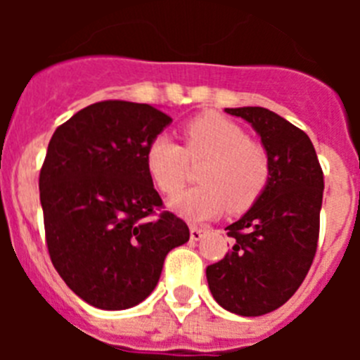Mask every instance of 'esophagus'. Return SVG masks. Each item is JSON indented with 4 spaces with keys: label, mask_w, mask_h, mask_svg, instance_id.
Returning a JSON list of instances; mask_svg holds the SVG:
<instances>
[{
    "label": "esophagus",
    "mask_w": 360,
    "mask_h": 360,
    "mask_svg": "<svg viewBox=\"0 0 360 360\" xmlns=\"http://www.w3.org/2000/svg\"><path fill=\"white\" fill-rule=\"evenodd\" d=\"M205 234V229L203 227H191V240L193 241H200Z\"/></svg>",
    "instance_id": "obj_1"
}]
</instances>
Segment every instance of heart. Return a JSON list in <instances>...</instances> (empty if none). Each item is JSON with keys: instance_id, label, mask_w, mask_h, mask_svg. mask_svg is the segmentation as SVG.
<instances>
[{"instance_id": "1", "label": "heart", "mask_w": 360, "mask_h": 360, "mask_svg": "<svg viewBox=\"0 0 360 360\" xmlns=\"http://www.w3.org/2000/svg\"><path fill=\"white\" fill-rule=\"evenodd\" d=\"M184 136L186 149L167 135H157L146 149V169L165 195L182 189L187 158H207L198 173L202 186L173 196L171 211L189 221H205L225 207L231 212L245 211L262 196L269 184L270 158L236 122L205 113L186 124Z\"/></svg>"}]
</instances>
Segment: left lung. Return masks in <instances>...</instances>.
I'll return each mask as SVG.
<instances>
[{
    "instance_id": "obj_1",
    "label": "left lung",
    "mask_w": 360,
    "mask_h": 360,
    "mask_svg": "<svg viewBox=\"0 0 360 360\" xmlns=\"http://www.w3.org/2000/svg\"><path fill=\"white\" fill-rule=\"evenodd\" d=\"M225 111L247 120L262 139L270 176L252 207L225 229L234 245L205 274L219 307L257 317L287 303L310 270L319 238L323 169L307 133L274 111Z\"/></svg>"
}]
</instances>
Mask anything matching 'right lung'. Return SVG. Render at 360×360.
Here are the masks:
<instances>
[{"instance_id":"right-lung-1","label":"right lung","mask_w":360,"mask_h":360,"mask_svg":"<svg viewBox=\"0 0 360 360\" xmlns=\"http://www.w3.org/2000/svg\"><path fill=\"white\" fill-rule=\"evenodd\" d=\"M171 117L149 104L104 101L56 129L39 174L52 263L82 301L126 310L157 287L171 249L189 227L162 205L146 149Z\"/></svg>"}]
</instances>
